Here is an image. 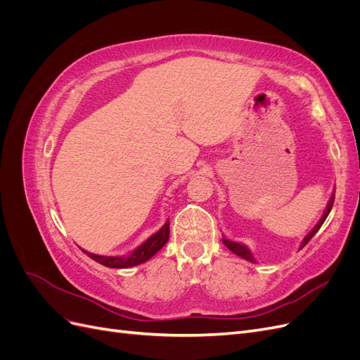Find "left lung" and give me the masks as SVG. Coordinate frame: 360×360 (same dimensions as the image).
Instances as JSON below:
<instances>
[{
  "mask_svg": "<svg viewBox=\"0 0 360 360\" xmlns=\"http://www.w3.org/2000/svg\"><path fill=\"white\" fill-rule=\"evenodd\" d=\"M333 201H335V193L332 195L330 197V200H329V202H328V207H326V212L323 213V216H321V219L319 221V224L314 226V230L303 238V242H302V246L300 248H303L304 245H307L311 238L315 236V233H317L320 228H321V225L324 224V221H326V217L329 216V213H330V210H332V205H333ZM222 243L231 250V252H234L236 255H238V257H242V258H245V259H248V261H250V263H255V259H254V257H252V254H250V250L246 248V246H243V245H240V243H237V242H233V240H228V238H222Z\"/></svg>",
  "mask_w": 360,
  "mask_h": 360,
  "instance_id": "obj_1",
  "label": "left lung"
}]
</instances>
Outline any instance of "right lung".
<instances>
[{
    "mask_svg": "<svg viewBox=\"0 0 360 360\" xmlns=\"http://www.w3.org/2000/svg\"><path fill=\"white\" fill-rule=\"evenodd\" d=\"M169 238V221L165 222L160 230L153 234L151 237H148L147 240L138 246L132 254L127 255V257H105V255H96V254H90L84 250V252L89 255L91 259L97 261V263H101L106 267H111V269H127V267H134L138 266L141 263H146L147 259H150L153 257L159 249H162L165 246V243L168 242Z\"/></svg>",
    "mask_w": 360,
    "mask_h": 360,
    "instance_id": "obj_1",
    "label": "right lung"
}]
</instances>
